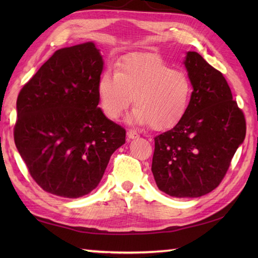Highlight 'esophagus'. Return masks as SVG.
I'll return each mask as SVG.
<instances>
[{"mask_svg":"<svg viewBox=\"0 0 258 258\" xmlns=\"http://www.w3.org/2000/svg\"><path fill=\"white\" fill-rule=\"evenodd\" d=\"M126 135H127V139L128 140H133V139H136L139 136V134L135 132V131L133 130H128L127 132H126Z\"/></svg>","mask_w":258,"mask_h":258,"instance_id":"1","label":"esophagus"}]
</instances>
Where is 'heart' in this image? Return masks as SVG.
<instances>
[{
  "label": "heart",
  "instance_id": "1",
  "mask_svg": "<svg viewBox=\"0 0 258 258\" xmlns=\"http://www.w3.org/2000/svg\"><path fill=\"white\" fill-rule=\"evenodd\" d=\"M191 83L182 70L162 58L136 54L118 63L116 71H104L97 81V96L106 117L117 119L133 102L128 122L165 130L177 124L187 109Z\"/></svg>",
  "mask_w": 258,
  "mask_h": 258
}]
</instances>
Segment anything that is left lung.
<instances>
[{
    "label": "left lung",
    "instance_id": "left-lung-1",
    "mask_svg": "<svg viewBox=\"0 0 258 258\" xmlns=\"http://www.w3.org/2000/svg\"><path fill=\"white\" fill-rule=\"evenodd\" d=\"M193 92L184 116L154 139L152 172L173 197H200L220 185L246 134L244 114L227 82L199 53L183 61Z\"/></svg>",
    "mask_w": 258,
    "mask_h": 258
}]
</instances>
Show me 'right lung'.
I'll return each mask as SVG.
<instances>
[{
    "mask_svg": "<svg viewBox=\"0 0 258 258\" xmlns=\"http://www.w3.org/2000/svg\"><path fill=\"white\" fill-rule=\"evenodd\" d=\"M103 68L93 42L61 48L18 96L16 149L47 193L68 199L91 193L125 143V130L97 106Z\"/></svg>",
    "mask_w": 258,
    "mask_h": 258,
    "instance_id": "right-lung-1",
    "label": "right lung"
}]
</instances>
